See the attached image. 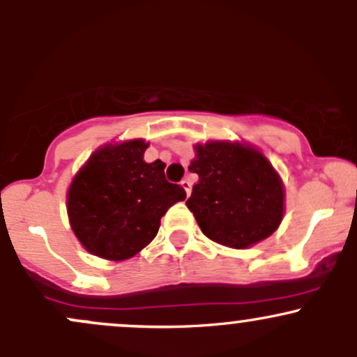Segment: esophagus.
I'll return each instance as SVG.
<instances>
[{"label": "esophagus", "instance_id": "1", "mask_svg": "<svg viewBox=\"0 0 357 357\" xmlns=\"http://www.w3.org/2000/svg\"><path fill=\"white\" fill-rule=\"evenodd\" d=\"M181 186L184 188V191H186V195L190 196V195H191V183L188 181V179H183V181H181Z\"/></svg>", "mask_w": 357, "mask_h": 357}]
</instances>
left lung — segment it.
Returning a JSON list of instances; mask_svg holds the SVG:
<instances>
[{
  "instance_id": "8db88e82",
  "label": "left lung",
  "mask_w": 357,
  "mask_h": 357,
  "mask_svg": "<svg viewBox=\"0 0 357 357\" xmlns=\"http://www.w3.org/2000/svg\"><path fill=\"white\" fill-rule=\"evenodd\" d=\"M190 171L199 181L192 186L186 206L210 240L247 248L278 228L284 216V188L267 158L253 147L198 144Z\"/></svg>"
}]
</instances>
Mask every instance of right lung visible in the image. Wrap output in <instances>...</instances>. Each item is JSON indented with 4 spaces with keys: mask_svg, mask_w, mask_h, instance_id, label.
Masks as SVG:
<instances>
[{
    "mask_svg": "<svg viewBox=\"0 0 357 357\" xmlns=\"http://www.w3.org/2000/svg\"><path fill=\"white\" fill-rule=\"evenodd\" d=\"M142 139L96 151L73 178L67 198L72 230L92 255L126 260L158 235L174 203L186 198L166 179L162 161L146 162Z\"/></svg>",
    "mask_w": 357,
    "mask_h": 357,
    "instance_id": "obj_1",
    "label": "right lung"
}]
</instances>
